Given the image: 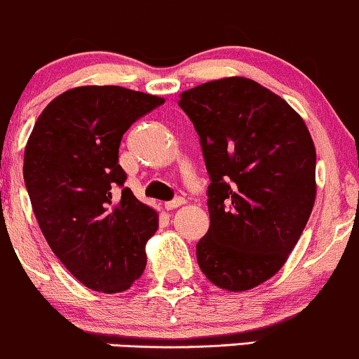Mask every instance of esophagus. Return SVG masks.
<instances>
[{
    "mask_svg": "<svg viewBox=\"0 0 359 359\" xmlns=\"http://www.w3.org/2000/svg\"><path fill=\"white\" fill-rule=\"evenodd\" d=\"M184 203V198H181V196H176V198H172L171 202H165L164 207L165 210H175L178 209V207H181Z\"/></svg>",
    "mask_w": 359,
    "mask_h": 359,
    "instance_id": "esophagus-1",
    "label": "esophagus"
}]
</instances>
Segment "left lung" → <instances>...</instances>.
I'll return each instance as SVG.
<instances>
[{"label":"left lung","instance_id":"left-lung-1","mask_svg":"<svg viewBox=\"0 0 359 359\" xmlns=\"http://www.w3.org/2000/svg\"><path fill=\"white\" fill-rule=\"evenodd\" d=\"M178 104L210 176V227L196 260L217 287L248 291L280 271L310 219L313 140L283 97L243 76L184 90Z\"/></svg>","mask_w":359,"mask_h":359}]
</instances>
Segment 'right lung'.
Instances as JSON below:
<instances>
[{"instance_id":"obj_1","label":"right lung","mask_w":359,"mask_h":359,"mask_svg":"<svg viewBox=\"0 0 359 359\" xmlns=\"http://www.w3.org/2000/svg\"><path fill=\"white\" fill-rule=\"evenodd\" d=\"M161 104L125 87H75L46 106L27 142L24 180L42 234L94 291H126L147 265L159 215L125 188L118 152L126 130Z\"/></svg>"}]
</instances>
